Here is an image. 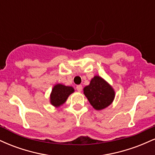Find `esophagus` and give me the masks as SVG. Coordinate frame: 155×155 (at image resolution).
<instances>
[{
  "instance_id": "obj_1",
  "label": "esophagus",
  "mask_w": 155,
  "mask_h": 155,
  "mask_svg": "<svg viewBox=\"0 0 155 155\" xmlns=\"http://www.w3.org/2000/svg\"><path fill=\"white\" fill-rule=\"evenodd\" d=\"M76 90H77V91L81 92V90H82V86H81V84L77 85V86H76Z\"/></svg>"
}]
</instances>
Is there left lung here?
<instances>
[{"label":"left lung","mask_w":155,"mask_h":155,"mask_svg":"<svg viewBox=\"0 0 155 155\" xmlns=\"http://www.w3.org/2000/svg\"><path fill=\"white\" fill-rule=\"evenodd\" d=\"M84 93L96 110L108 107L115 95L113 88L98 76H95L91 80L90 85L84 88Z\"/></svg>","instance_id":"8db88e82"}]
</instances>
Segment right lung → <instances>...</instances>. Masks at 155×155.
I'll return each mask as SVG.
<instances>
[{"label":"right lung","mask_w":155,"mask_h":155,"mask_svg":"<svg viewBox=\"0 0 155 155\" xmlns=\"http://www.w3.org/2000/svg\"><path fill=\"white\" fill-rule=\"evenodd\" d=\"M74 92V89L72 87L65 86L60 84L55 85L51 93V104L54 106H60L66 101L68 96Z\"/></svg>","instance_id":"1"}]
</instances>
